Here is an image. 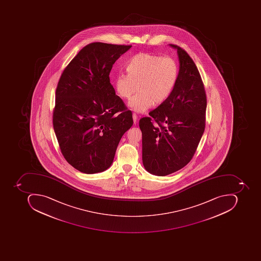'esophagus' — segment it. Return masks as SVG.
<instances>
[{"label":"esophagus","mask_w":261,"mask_h":261,"mask_svg":"<svg viewBox=\"0 0 261 261\" xmlns=\"http://www.w3.org/2000/svg\"><path fill=\"white\" fill-rule=\"evenodd\" d=\"M133 122H134V124H137V121H138V117H137V114H133Z\"/></svg>","instance_id":"34e87169"}]
</instances>
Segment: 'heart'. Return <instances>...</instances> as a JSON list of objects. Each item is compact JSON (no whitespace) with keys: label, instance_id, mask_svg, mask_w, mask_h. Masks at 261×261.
<instances>
[{"label":"heart","instance_id":"heart-1","mask_svg":"<svg viewBox=\"0 0 261 261\" xmlns=\"http://www.w3.org/2000/svg\"><path fill=\"white\" fill-rule=\"evenodd\" d=\"M128 73H121L114 81L117 93L129 99L130 109L144 113L153 103L160 105L169 99L177 83L179 66L175 59L152 53H138L128 60Z\"/></svg>","mask_w":261,"mask_h":261}]
</instances>
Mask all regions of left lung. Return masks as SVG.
Instances as JSON below:
<instances>
[{
  "label": "left lung",
  "instance_id": "left-lung-1",
  "mask_svg": "<svg viewBox=\"0 0 261 261\" xmlns=\"http://www.w3.org/2000/svg\"><path fill=\"white\" fill-rule=\"evenodd\" d=\"M177 50V83L169 99L140 120L142 158L145 169L165 176L192 159L205 127L206 95L201 75L189 55Z\"/></svg>",
  "mask_w": 261,
  "mask_h": 261
}]
</instances>
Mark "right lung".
<instances>
[{
  "mask_svg": "<svg viewBox=\"0 0 261 261\" xmlns=\"http://www.w3.org/2000/svg\"><path fill=\"white\" fill-rule=\"evenodd\" d=\"M132 45L94 42L63 70L56 92L53 128L63 157L83 173L103 172L133 124L110 82L113 65Z\"/></svg>",
  "mask_w": 261,
  "mask_h": 261,
  "instance_id": "1",
  "label": "right lung"
}]
</instances>
